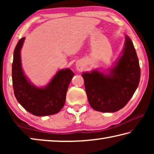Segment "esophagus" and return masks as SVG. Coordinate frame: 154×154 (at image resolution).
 <instances>
[{
	"instance_id": "obj_1",
	"label": "esophagus",
	"mask_w": 154,
	"mask_h": 154,
	"mask_svg": "<svg viewBox=\"0 0 154 154\" xmlns=\"http://www.w3.org/2000/svg\"><path fill=\"white\" fill-rule=\"evenodd\" d=\"M77 69L79 70V71H80V70H82V66H80V64H77Z\"/></svg>"
}]
</instances>
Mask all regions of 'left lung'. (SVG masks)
Returning a JSON list of instances; mask_svg holds the SVG:
<instances>
[{"label":"left lung","mask_w":154,"mask_h":154,"mask_svg":"<svg viewBox=\"0 0 154 154\" xmlns=\"http://www.w3.org/2000/svg\"><path fill=\"white\" fill-rule=\"evenodd\" d=\"M122 55L109 73L97 69L83 72L85 89L93 109L105 113L116 112L126 106L139 85L140 69L132 41L128 36Z\"/></svg>","instance_id":"1"}]
</instances>
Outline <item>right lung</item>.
Listing matches in <instances>:
<instances>
[{"label":"right lung","instance_id":"add662e5","mask_svg":"<svg viewBox=\"0 0 154 154\" xmlns=\"http://www.w3.org/2000/svg\"><path fill=\"white\" fill-rule=\"evenodd\" d=\"M24 40L25 37H23L18 41L14 52L12 82L15 98L34 116H46L58 113L64 105L68 88L74 72L69 69L60 70L45 86H35L28 79L22 68L20 51Z\"/></svg>","mask_w":154,"mask_h":154}]
</instances>
